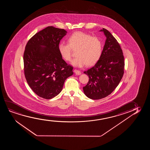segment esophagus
<instances>
[{"label":"esophagus","mask_w":150,"mask_h":150,"mask_svg":"<svg viewBox=\"0 0 150 150\" xmlns=\"http://www.w3.org/2000/svg\"><path fill=\"white\" fill-rule=\"evenodd\" d=\"M74 72H75V73L77 75H79L81 74V72H80L79 70L75 69V70H74Z\"/></svg>","instance_id":"34e87169"}]
</instances>
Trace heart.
Returning a JSON list of instances; mask_svg holds the SVG:
<instances>
[{"label": "heart", "instance_id": "b5f03b06", "mask_svg": "<svg viewBox=\"0 0 150 150\" xmlns=\"http://www.w3.org/2000/svg\"><path fill=\"white\" fill-rule=\"evenodd\" d=\"M69 43L61 42L58 45L60 55L64 60L69 61L72 57V49L76 50L77 56L71 64L81 67L94 65L100 58L103 51V41L100 38L88 33L76 32L70 35Z\"/></svg>", "mask_w": 150, "mask_h": 150}]
</instances>
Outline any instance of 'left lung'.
Returning <instances> with one entry per match:
<instances>
[{
    "mask_svg": "<svg viewBox=\"0 0 150 150\" xmlns=\"http://www.w3.org/2000/svg\"><path fill=\"white\" fill-rule=\"evenodd\" d=\"M100 31L107 37L103 53L95 66L84 72L89 78L83 87L84 94L94 100L105 98L113 92L122 78L125 68L123 53L117 40L106 29Z\"/></svg>",
    "mask_w": 150,
    "mask_h": 150,
    "instance_id": "8db88e82",
    "label": "left lung"
}]
</instances>
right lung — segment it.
Masks as SVG:
<instances>
[{"label":"right lung","mask_w":150,"mask_h":150,"mask_svg":"<svg viewBox=\"0 0 150 150\" xmlns=\"http://www.w3.org/2000/svg\"><path fill=\"white\" fill-rule=\"evenodd\" d=\"M67 33L64 29L47 27L31 37L25 47V77L33 92L43 98L59 94L66 79L73 74V68L62 59L58 49Z\"/></svg>","instance_id":"1"}]
</instances>
